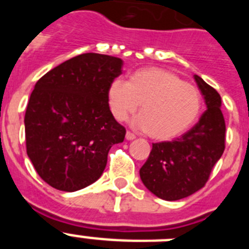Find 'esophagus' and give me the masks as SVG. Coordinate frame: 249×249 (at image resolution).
Masks as SVG:
<instances>
[{
    "mask_svg": "<svg viewBox=\"0 0 249 249\" xmlns=\"http://www.w3.org/2000/svg\"><path fill=\"white\" fill-rule=\"evenodd\" d=\"M136 138V136L133 135V133H132V132H129V131H127V133H126V140H128V141H133Z\"/></svg>",
    "mask_w": 249,
    "mask_h": 249,
    "instance_id": "34e87169",
    "label": "esophagus"
}]
</instances>
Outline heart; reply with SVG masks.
Wrapping results in <instances>:
<instances>
[{"instance_id": "b5f03b06", "label": "heart", "mask_w": 249, "mask_h": 249, "mask_svg": "<svg viewBox=\"0 0 249 249\" xmlns=\"http://www.w3.org/2000/svg\"><path fill=\"white\" fill-rule=\"evenodd\" d=\"M107 98L117 121L127 120L141 105L136 127L160 141L171 140L187 131L198 118L202 106L201 93L196 86L157 67L138 70L129 76L127 83L112 81Z\"/></svg>"}]
</instances>
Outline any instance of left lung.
<instances>
[{
    "instance_id": "8db88e82",
    "label": "left lung",
    "mask_w": 249,
    "mask_h": 249,
    "mask_svg": "<svg viewBox=\"0 0 249 249\" xmlns=\"http://www.w3.org/2000/svg\"><path fill=\"white\" fill-rule=\"evenodd\" d=\"M193 77L207 109L179 138L152 144L148 160L140 169L147 190L166 201L186 198L201 190L224 151L226 123L221 96L201 77Z\"/></svg>"
}]
</instances>
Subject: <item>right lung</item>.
<instances>
[{
	"mask_svg": "<svg viewBox=\"0 0 249 249\" xmlns=\"http://www.w3.org/2000/svg\"><path fill=\"white\" fill-rule=\"evenodd\" d=\"M122 66L118 57L83 53L37 81L25 114L26 148L51 187L74 192L96 182L111 147L124 140L107 98Z\"/></svg>",
	"mask_w": 249,
	"mask_h": 249,
	"instance_id": "add662e5",
	"label": "right lung"
}]
</instances>
